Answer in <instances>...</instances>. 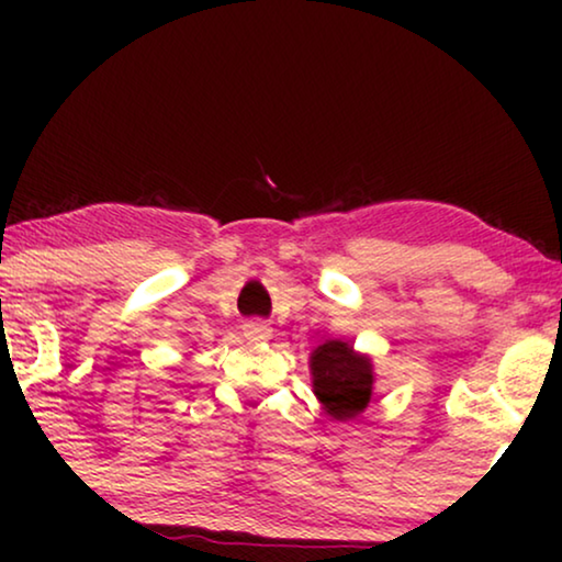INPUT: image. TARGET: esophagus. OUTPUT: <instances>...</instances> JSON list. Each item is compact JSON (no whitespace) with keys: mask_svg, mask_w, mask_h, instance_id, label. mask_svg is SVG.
Wrapping results in <instances>:
<instances>
[{"mask_svg":"<svg viewBox=\"0 0 562 562\" xmlns=\"http://www.w3.org/2000/svg\"><path fill=\"white\" fill-rule=\"evenodd\" d=\"M243 333H245V337H248V340H252V342H266V340H271L273 329L268 327L266 322L252 319V322H245Z\"/></svg>","mask_w":562,"mask_h":562,"instance_id":"1","label":"esophagus"}]
</instances>
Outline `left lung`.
<instances>
[{
    "instance_id": "left-lung-1",
    "label": "left lung",
    "mask_w": 562,
    "mask_h": 562,
    "mask_svg": "<svg viewBox=\"0 0 562 562\" xmlns=\"http://www.w3.org/2000/svg\"><path fill=\"white\" fill-rule=\"evenodd\" d=\"M312 391L327 417L350 422L366 412L373 396V360L345 340H327L310 356Z\"/></svg>"
}]
</instances>
